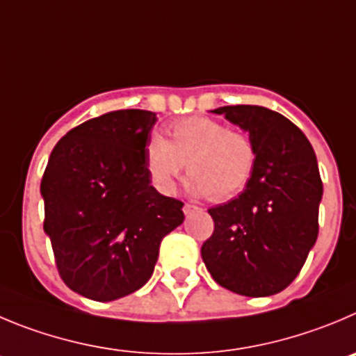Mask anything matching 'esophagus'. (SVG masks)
I'll return each instance as SVG.
<instances>
[{
  "label": "esophagus",
  "instance_id": "esophagus-1",
  "mask_svg": "<svg viewBox=\"0 0 356 356\" xmlns=\"http://www.w3.org/2000/svg\"><path fill=\"white\" fill-rule=\"evenodd\" d=\"M182 211H184L186 216H191L195 211H198V207H197V205H193V204H184Z\"/></svg>",
  "mask_w": 356,
  "mask_h": 356
}]
</instances>
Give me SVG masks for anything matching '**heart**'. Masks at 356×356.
Instances as JSON below:
<instances>
[{
	"mask_svg": "<svg viewBox=\"0 0 356 356\" xmlns=\"http://www.w3.org/2000/svg\"><path fill=\"white\" fill-rule=\"evenodd\" d=\"M168 131L172 140L154 133L145 144V168L159 193L174 191L186 163L191 195L223 202L245 188L257 165V147L245 133L207 115L179 119Z\"/></svg>",
	"mask_w": 356,
	"mask_h": 356,
	"instance_id": "b5f03b06",
	"label": "heart"
}]
</instances>
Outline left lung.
Masks as SVG:
<instances>
[{
  "mask_svg": "<svg viewBox=\"0 0 356 356\" xmlns=\"http://www.w3.org/2000/svg\"><path fill=\"white\" fill-rule=\"evenodd\" d=\"M249 133L257 165L234 200L209 209L214 234L202 260L216 283L245 297L283 291L298 275L318 238L323 184L316 154L284 115L258 105L212 111Z\"/></svg>",
  "mask_w": 356,
  "mask_h": 356,
  "instance_id": "obj_1",
  "label": "left lung"
}]
</instances>
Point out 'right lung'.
Listing matches in <instances>:
<instances>
[{"label":"right lung","mask_w":356,"mask_h":356,"mask_svg":"<svg viewBox=\"0 0 356 356\" xmlns=\"http://www.w3.org/2000/svg\"><path fill=\"white\" fill-rule=\"evenodd\" d=\"M156 114L115 111L70 129L43 172V230L66 286L111 302L151 279L182 202L158 193L145 168Z\"/></svg>","instance_id":"1"}]
</instances>
